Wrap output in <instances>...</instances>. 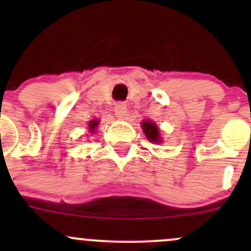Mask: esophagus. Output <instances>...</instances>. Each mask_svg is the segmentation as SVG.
Segmentation results:
<instances>
[{
  "mask_svg": "<svg viewBox=\"0 0 251 251\" xmlns=\"http://www.w3.org/2000/svg\"><path fill=\"white\" fill-rule=\"evenodd\" d=\"M114 111H115L116 118L120 119V120H124L126 116V113H127V107H126L125 103L119 102L115 104V108H114Z\"/></svg>",
  "mask_w": 251,
  "mask_h": 251,
  "instance_id": "1",
  "label": "esophagus"
}]
</instances>
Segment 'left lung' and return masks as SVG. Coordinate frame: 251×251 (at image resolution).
I'll list each match as a JSON object with an SVG mask.
<instances>
[{
    "mask_svg": "<svg viewBox=\"0 0 251 251\" xmlns=\"http://www.w3.org/2000/svg\"><path fill=\"white\" fill-rule=\"evenodd\" d=\"M142 128H143V132L146 135V137L148 138L151 142L154 143H160V131H159L158 126L153 123L151 120H144L142 121Z\"/></svg>",
    "mask_w": 251,
    "mask_h": 251,
    "instance_id": "left-lung-1",
    "label": "left lung"
}]
</instances>
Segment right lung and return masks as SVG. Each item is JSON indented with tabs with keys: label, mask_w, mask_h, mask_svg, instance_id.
I'll use <instances>...</instances> for the list:
<instances>
[{
	"label": "right lung",
	"mask_w": 251,
	"mask_h": 251,
	"mask_svg": "<svg viewBox=\"0 0 251 251\" xmlns=\"http://www.w3.org/2000/svg\"><path fill=\"white\" fill-rule=\"evenodd\" d=\"M98 124H100V120H97V119H93V120H91L90 123H88V128H90L91 132L96 130V127L98 126Z\"/></svg>",
	"instance_id": "1"
}]
</instances>
